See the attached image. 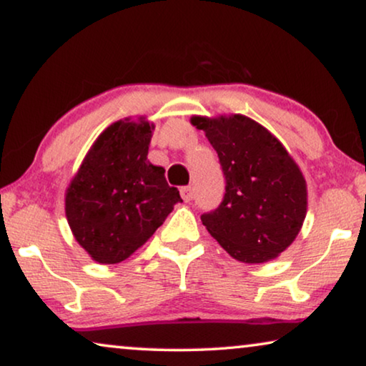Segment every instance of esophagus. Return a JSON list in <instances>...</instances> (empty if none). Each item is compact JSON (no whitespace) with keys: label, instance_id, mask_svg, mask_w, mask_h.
I'll return each mask as SVG.
<instances>
[{"label":"esophagus","instance_id":"34e87169","mask_svg":"<svg viewBox=\"0 0 366 366\" xmlns=\"http://www.w3.org/2000/svg\"><path fill=\"white\" fill-rule=\"evenodd\" d=\"M181 195L185 202H190L194 197V189L190 185H184V187H181Z\"/></svg>","mask_w":366,"mask_h":366}]
</instances>
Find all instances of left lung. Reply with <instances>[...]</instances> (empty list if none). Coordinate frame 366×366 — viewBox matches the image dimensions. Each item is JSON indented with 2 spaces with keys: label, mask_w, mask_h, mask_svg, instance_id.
<instances>
[{
  "label": "left lung",
  "mask_w": 366,
  "mask_h": 366,
  "mask_svg": "<svg viewBox=\"0 0 366 366\" xmlns=\"http://www.w3.org/2000/svg\"><path fill=\"white\" fill-rule=\"evenodd\" d=\"M218 154L225 195L202 223L230 256L264 263L294 242L307 212V189L296 162L268 129L243 114L192 117Z\"/></svg>",
  "instance_id": "8db88e82"
}]
</instances>
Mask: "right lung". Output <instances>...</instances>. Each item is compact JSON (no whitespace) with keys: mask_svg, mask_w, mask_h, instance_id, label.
Wrapping results in <instances>:
<instances>
[{"mask_svg":"<svg viewBox=\"0 0 366 366\" xmlns=\"http://www.w3.org/2000/svg\"><path fill=\"white\" fill-rule=\"evenodd\" d=\"M152 129L143 118L108 127L65 194L70 230L98 263L129 258L182 202L179 190L167 184L164 167L148 161Z\"/></svg>","mask_w":366,"mask_h":366,"instance_id":"add662e5","label":"right lung"}]
</instances>
